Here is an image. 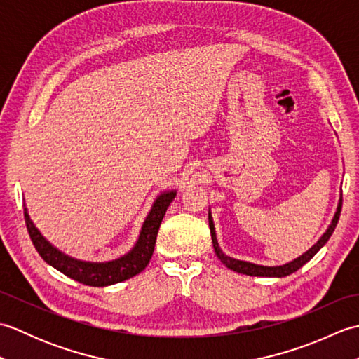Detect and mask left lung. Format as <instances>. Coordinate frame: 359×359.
Wrapping results in <instances>:
<instances>
[{
    "label": "left lung",
    "mask_w": 359,
    "mask_h": 359,
    "mask_svg": "<svg viewBox=\"0 0 359 359\" xmlns=\"http://www.w3.org/2000/svg\"><path fill=\"white\" fill-rule=\"evenodd\" d=\"M341 208H342V197L339 199L338 203V210L334 212V217L332 220L330 226L327 228V231L321 236V239H319L313 247H311L309 251H306L302 256L296 257L294 261L288 262L285 265H279V266H264V265H256V264H251V262H245V261H239V259H233L230 256H226L222 250H220L217 239H216V231H215V224H212V219H211V212H208V222H210V230H211V239H212V247H215L216 251V256L220 259V262H222L226 269H230L233 271H238L242 274H247V276H265V278H284L288 276V274H292L294 271H297L301 269L304 264H307L311 257H313L319 250H321L325 242L330 239L332 233L334 231V228H337V224L339 220V215H341Z\"/></svg>",
    "instance_id": "8db88e82"
}]
</instances>
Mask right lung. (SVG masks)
<instances>
[{"mask_svg": "<svg viewBox=\"0 0 359 359\" xmlns=\"http://www.w3.org/2000/svg\"><path fill=\"white\" fill-rule=\"evenodd\" d=\"M174 197L175 191H168L157 197L147 220H144V224L142 226L139 241H137L135 247L129 251L128 255L109 262H83L66 256L55 247H52L50 243L43 238L41 233L36 230L34 222L30 220L26 208L25 220L29 236L30 239H32V243L35 245L38 255H40L46 262L52 265L53 269H57L58 271L66 274V276L80 282V284L90 287H106L135 276V274L143 271L144 266L149 264V259L152 253H154V245L160 224H162L165 212Z\"/></svg>", "mask_w": 359, "mask_h": 359, "instance_id": "add662e5", "label": "right lung"}]
</instances>
